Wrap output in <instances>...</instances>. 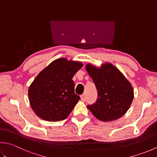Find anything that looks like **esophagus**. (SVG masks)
I'll list each match as a JSON object with an SVG mask.
<instances>
[{
	"instance_id": "obj_1",
	"label": "esophagus",
	"mask_w": 157,
	"mask_h": 157,
	"mask_svg": "<svg viewBox=\"0 0 157 157\" xmlns=\"http://www.w3.org/2000/svg\"><path fill=\"white\" fill-rule=\"evenodd\" d=\"M80 97H81L82 101H85L86 99V94H82L81 96H80Z\"/></svg>"
}]
</instances>
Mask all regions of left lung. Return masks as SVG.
Masks as SVG:
<instances>
[{
	"label": "left lung",
	"instance_id": "1",
	"mask_svg": "<svg viewBox=\"0 0 157 157\" xmlns=\"http://www.w3.org/2000/svg\"><path fill=\"white\" fill-rule=\"evenodd\" d=\"M86 69L96 86L98 97L88 109L99 121L109 122L119 119L128 111L134 92L124 75L109 63L96 67L87 64Z\"/></svg>",
	"mask_w": 157,
	"mask_h": 157
}]
</instances>
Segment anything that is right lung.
<instances>
[{"label": "right lung", "instance_id": "add662e5", "mask_svg": "<svg viewBox=\"0 0 157 157\" xmlns=\"http://www.w3.org/2000/svg\"><path fill=\"white\" fill-rule=\"evenodd\" d=\"M83 64L61 58L54 60L36 77L29 88V99L39 118L50 122L66 119L74 108L79 95L75 94L73 78Z\"/></svg>", "mask_w": 157, "mask_h": 157}]
</instances>
